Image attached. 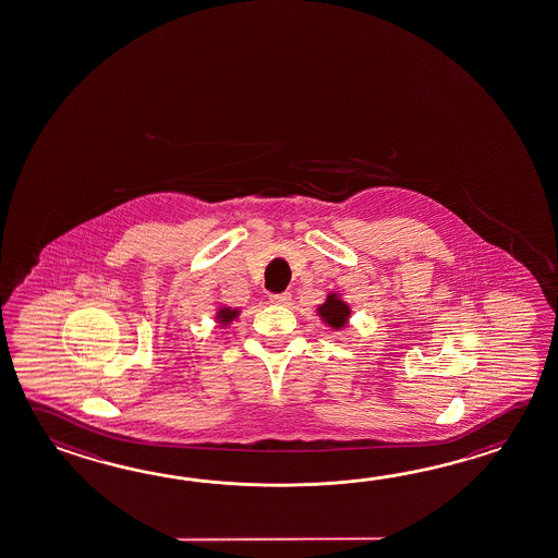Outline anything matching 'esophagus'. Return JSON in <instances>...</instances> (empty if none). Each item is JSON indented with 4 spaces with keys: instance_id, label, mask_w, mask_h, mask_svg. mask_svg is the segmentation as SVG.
<instances>
[{
    "instance_id": "34e87169",
    "label": "esophagus",
    "mask_w": 558,
    "mask_h": 558,
    "mask_svg": "<svg viewBox=\"0 0 558 558\" xmlns=\"http://www.w3.org/2000/svg\"><path fill=\"white\" fill-rule=\"evenodd\" d=\"M290 300H292V295H290V292H280V294H270V302H272V304L286 305V304H290Z\"/></svg>"
}]
</instances>
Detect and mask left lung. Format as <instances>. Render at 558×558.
Listing matches in <instances>:
<instances>
[{
	"label": "left lung",
	"instance_id": "obj_1",
	"mask_svg": "<svg viewBox=\"0 0 558 558\" xmlns=\"http://www.w3.org/2000/svg\"><path fill=\"white\" fill-rule=\"evenodd\" d=\"M319 314L326 319L331 327H341L345 324L349 316V307L341 300H337L336 295H329L326 304L319 305Z\"/></svg>",
	"mask_w": 558,
	"mask_h": 558
}]
</instances>
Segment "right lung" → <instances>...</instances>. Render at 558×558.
I'll return each instance as SVG.
<instances>
[{
  "label": "right lung",
  "instance_id": "add662e5",
  "mask_svg": "<svg viewBox=\"0 0 558 558\" xmlns=\"http://www.w3.org/2000/svg\"><path fill=\"white\" fill-rule=\"evenodd\" d=\"M234 316H236V310H229V307H222L221 316H219V319H221L222 324H227V322H231L232 317Z\"/></svg>",
  "mask_w": 558,
  "mask_h": 558
}]
</instances>
